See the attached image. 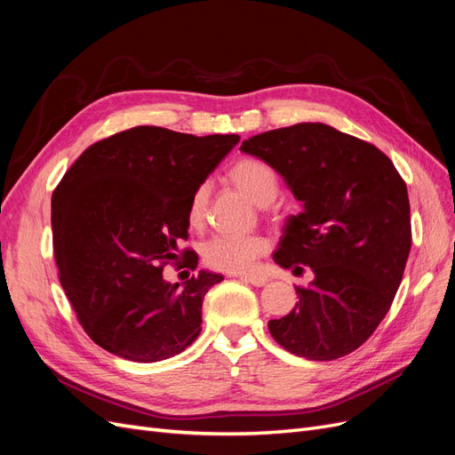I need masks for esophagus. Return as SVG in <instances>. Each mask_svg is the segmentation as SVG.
<instances>
[{
	"instance_id": "1",
	"label": "esophagus",
	"mask_w": 455,
	"mask_h": 455,
	"mask_svg": "<svg viewBox=\"0 0 455 455\" xmlns=\"http://www.w3.org/2000/svg\"><path fill=\"white\" fill-rule=\"evenodd\" d=\"M241 279L254 284V286H264L267 283V277H264V275H243Z\"/></svg>"
}]
</instances>
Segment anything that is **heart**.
<instances>
[{
	"mask_svg": "<svg viewBox=\"0 0 455 455\" xmlns=\"http://www.w3.org/2000/svg\"><path fill=\"white\" fill-rule=\"evenodd\" d=\"M231 182L239 188L241 194L249 197L258 206H267L279 194V176L267 163L244 157L229 169ZM211 186L201 184L189 199L188 218L191 226H201L209 204ZM267 251V241L259 235H231L220 233L204 244V264L220 271L241 273L249 271L254 261Z\"/></svg>",
	"mask_w": 455,
	"mask_h": 455,
	"instance_id": "heart-1",
	"label": "heart"
}]
</instances>
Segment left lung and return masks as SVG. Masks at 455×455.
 <instances>
[{
    "mask_svg": "<svg viewBox=\"0 0 455 455\" xmlns=\"http://www.w3.org/2000/svg\"><path fill=\"white\" fill-rule=\"evenodd\" d=\"M243 154L267 163L301 212L286 218L275 264L313 281L294 309L269 321L275 341L309 361H334L374 334L403 281L411 246L406 184L391 159L324 123L252 136Z\"/></svg>",
    "mask_w": 455,
    "mask_h": 455,
    "instance_id": "1",
    "label": "left lung"
}]
</instances>
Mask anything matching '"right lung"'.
Wrapping results in <instances>:
<instances>
[{
    "instance_id": "obj_1",
    "label": "right lung",
    "mask_w": 455,
    "mask_h": 455,
    "mask_svg": "<svg viewBox=\"0 0 455 455\" xmlns=\"http://www.w3.org/2000/svg\"><path fill=\"white\" fill-rule=\"evenodd\" d=\"M239 134L134 127L87 148L54 189L60 284L89 338L134 363L171 359L201 332L203 298L224 281L201 269L169 283L163 264L188 239L189 199ZM189 267L197 254L189 252Z\"/></svg>"
}]
</instances>
